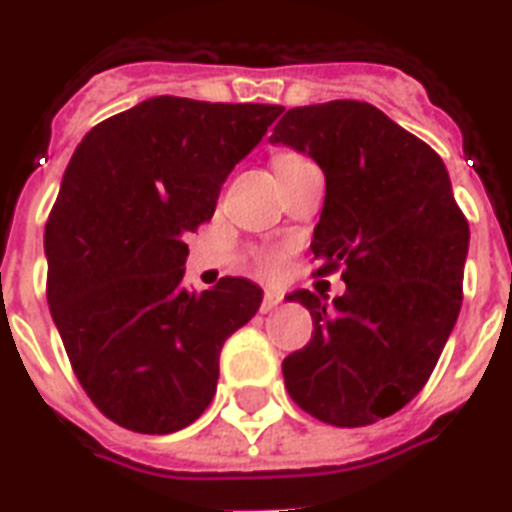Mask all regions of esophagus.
<instances>
[{
    "label": "esophagus",
    "instance_id": "obj_1",
    "mask_svg": "<svg viewBox=\"0 0 512 512\" xmlns=\"http://www.w3.org/2000/svg\"><path fill=\"white\" fill-rule=\"evenodd\" d=\"M281 294L278 292H265V297H263V307H260V310H263V313H273V310H276L278 305H281Z\"/></svg>",
    "mask_w": 512,
    "mask_h": 512
}]
</instances>
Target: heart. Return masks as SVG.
Instances as JSON below:
<instances>
[{
	"label": "heart",
	"instance_id": "b5f03b06",
	"mask_svg": "<svg viewBox=\"0 0 512 512\" xmlns=\"http://www.w3.org/2000/svg\"><path fill=\"white\" fill-rule=\"evenodd\" d=\"M286 160H294V155H281V157H276V162H273V165H281V162H286ZM263 268L268 270V273H273V270L278 268V257H276V255H265V257H263Z\"/></svg>",
	"mask_w": 512,
	"mask_h": 512
}]
</instances>
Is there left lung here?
Listing matches in <instances>:
<instances>
[{"mask_svg": "<svg viewBox=\"0 0 512 512\" xmlns=\"http://www.w3.org/2000/svg\"><path fill=\"white\" fill-rule=\"evenodd\" d=\"M270 144L310 155L326 176L313 231L318 273L342 268L331 305L289 294L313 315V339L284 360L305 413L331 426H371L429 381L463 302L468 220L429 144L355 99L294 107Z\"/></svg>", "mask_w": 512, "mask_h": 512, "instance_id": "8db88e82", "label": "left lung"}]
</instances>
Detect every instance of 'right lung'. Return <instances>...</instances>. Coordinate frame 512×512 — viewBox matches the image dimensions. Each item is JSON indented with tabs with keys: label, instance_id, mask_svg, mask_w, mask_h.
Listing matches in <instances>:
<instances>
[{
	"label": "right lung",
	"instance_id": "right-lung-1",
	"mask_svg": "<svg viewBox=\"0 0 512 512\" xmlns=\"http://www.w3.org/2000/svg\"><path fill=\"white\" fill-rule=\"evenodd\" d=\"M281 110L152 97L91 128L70 157L44 231L49 310L81 386L123 429L197 421L220 347L260 310L247 278L186 289V236Z\"/></svg>",
	"mask_w": 512,
	"mask_h": 512
}]
</instances>
